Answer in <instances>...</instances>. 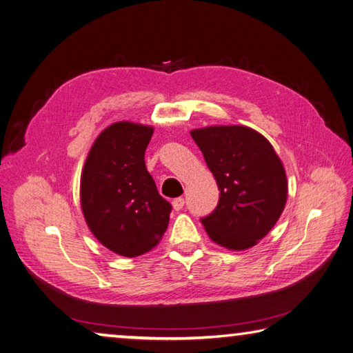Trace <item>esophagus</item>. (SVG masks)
I'll list each match as a JSON object with an SVG mask.
<instances>
[{"mask_svg": "<svg viewBox=\"0 0 353 353\" xmlns=\"http://www.w3.org/2000/svg\"><path fill=\"white\" fill-rule=\"evenodd\" d=\"M171 203H172V208H174L176 211H181V210L183 208L185 201H183L182 197H177V199H174V201H172Z\"/></svg>", "mask_w": 353, "mask_h": 353, "instance_id": "obj_1", "label": "esophagus"}]
</instances>
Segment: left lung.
<instances>
[{"mask_svg":"<svg viewBox=\"0 0 353 353\" xmlns=\"http://www.w3.org/2000/svg\"><path fill=\"white\" fill-rule=\"evenodd\" d=\"M221 190L219 203L201 221L210 239L232 252L254 247L283 214L288 182L272 143L243 125L191 131Z\"/></svg>","mask_w":353,"mask_h":353,"instance_id":"1","label":"left lung"}]
</instances>
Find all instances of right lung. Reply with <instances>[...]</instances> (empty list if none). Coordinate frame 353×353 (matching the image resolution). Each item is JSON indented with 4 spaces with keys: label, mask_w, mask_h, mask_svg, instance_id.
Here are the masks:
<instances>
[{
    "label": "right lung",
    "mask_w": 353,
    "mask_h": 353,
    "mask_svg": "<svg viewBox=\"0 0 353 353\" xmlns=\"http://www.w3.org/2000/svg\"><path fill=\"white\" fill-rule=\"evenodd\" d=\"M154 128L115 121L92 143L80 179V203L91 233L126 258L148 253L168 227L171 205L146 170Z\"/></svg>",
    "instance_id": "right-lung-1"
}]
</instances>
